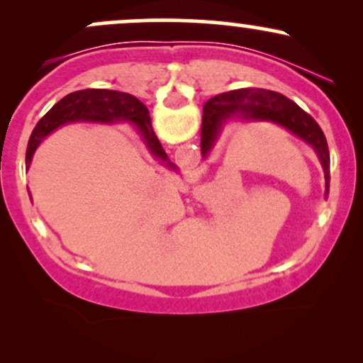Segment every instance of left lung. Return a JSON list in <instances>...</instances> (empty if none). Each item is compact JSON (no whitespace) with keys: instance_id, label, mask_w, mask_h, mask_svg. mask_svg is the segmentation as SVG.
Masks as SVG:
<instances>
[{"instance_id":"left-lung-1","label":"left lung","mask_w":363,"mask_h":363,"mask_svg":"<svg viewBox=\"0 0 363 363\" xmlns=\"http://www.w3.org/2000/svg\"><path fill=\"white\" fill-rule=\"evenodd\" d=\"M232 114H242L245 119L273 121L297 135L311 145L318 153L329 186V150L328 141L319 124L302 111L301 107L278 91L262 89H242L220 94L210 99L203 107L201 124V152L206 155L211 143L216 138L220 124ZM328 191V189H326Z\"/></svg>"}]
</instances>
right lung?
I'll use <instances>...</instances> for the list:
<instances>
[{"instance_id":"right-lung-1","label":"right lung","mask_w":363,"mask_h":363,"mask_svg":"<svg viewBox=\"0 0 363 363\" xmlns=\"http://www.w3.org/2000/svg\"><path fill=\"white\" fill-rule=\"evenodd\" d=\"M116 119L133 121L136 128L140 129L143 140L147 141L150 152L157 158H160V160H167V153L164 152L152 128L150 112L138 99L129 94H124V91L89 89L66 95L37 123V126L30 135V140H28L25 164L30 165L32 155H34L40 140L54 131L57 126H61V124L72 123V121H101V123H109V121Z\"/></svg>"}]
</instances>
